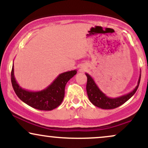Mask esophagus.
<instances>
[{
  "label": "esophagus",
  "mask_w": 148,
  "mask_h": 148,
  "mask_svg": "<svg viewBox=\"0 0 148 148\" xmlns=\"http://www.w3.org/2000/svg\"><path fill=\"white\" fill-rule=\"evenodd\" d=\"M85 69V68H83V69Z\"/></svg>",
  "instance_id": "34e87169"
}]
</instances>
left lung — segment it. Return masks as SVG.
<instances>
[{
  "label": "left lung",
  "mask_w": 148,
  "mask_h": 148,
  "mask_svg": "<svg viewBox=\"0 0 148 148\" xmlns=\"http://www.w3.org/2000/svg\"><path fill=\"white\" fill-rule=\"evenodd\" d=\"M87 76V85H86V90L89 98V100L91 103L95 106L103 109H113L117 107L121 106L124 103L126 102L132 96L135 94L138 89L139 84L140 81V74L139 76L136 87L130 92L124 95L123 96L118 97L116 98H111L107 97L101 90L99 89L97 85L95 82L94 79L91 77L90 75L86 73Z\"/></svg>",
  "instance_id": "1"
}]
</instances>
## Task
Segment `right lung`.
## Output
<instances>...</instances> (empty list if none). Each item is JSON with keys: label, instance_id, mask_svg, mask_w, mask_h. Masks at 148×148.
<instances>
[{"label": "right lung", "instance_id": "obj_1", "mask_svg": "<svg viewBox=\"0 0 148 148\" xmlns=\"http://www.w3.org/2000/svg\"><path fill=\"white\" fill-rule=\"evenodd\" d=\"M77 73L72 70L59 74L58 76L45 89L40 91H29L23 89L17 84L14 75V64L11 72L13 89L22 101L36 109L51 111L60 106L64 96V88L69 80Z\"/></svg>", "mask_w": 148, "mask_h": 148}]
</instances>
